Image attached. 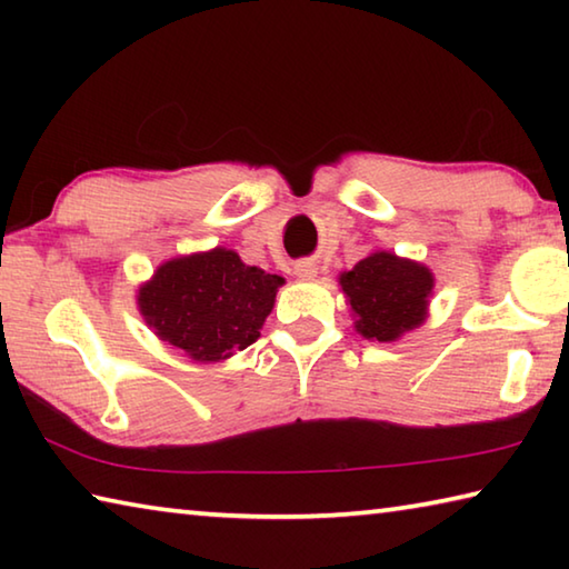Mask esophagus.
I'll list each match as a JSON object with an SVG mask.
<instances>
[{
    "label": "esophagus",
    "mask_w": 569,
    "mask_h": 569,
    "mask_svg": "<svg viewBox=\"0 0 569 569\" xmlns=\"http://www.w3.org/2000/svg\"><path fill=\"white\" fill-rule=\"evenodd\" d=\"M296 276L298 278H313L316 276V266L311 261H301L296 266Z\"/></svg>",
    "instance_id": "esophagus-1"
}]
</instances>
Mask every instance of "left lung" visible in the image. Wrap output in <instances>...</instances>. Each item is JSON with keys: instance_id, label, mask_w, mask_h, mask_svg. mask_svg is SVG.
Wrapping results in <instances>:
<instances>
[{"instance_id": "1", "label": "left lung", "mask_w": 569, "mask_h": 569, "mask_svg": "<svg viewBox=\"0 0 569 569\" xmlns=\"http://www.w3.org/2000/svg\"><path fill=\"white\" fill-rule=\"evenodd\" d=\"M341 291L363 339L397 341L427 319L435 276L427 266L377 250L339 276Z\"/></svg>"}]
</instances>
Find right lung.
Listing matches in <instances>:
<instances>
[{"label":"right lung","mask_w":569,"mask_h":569,"mask_svg":"<svg viewBox=\"0 0 569 569\" xmlns=\"http://www.w3.org/2000/svg\"><path fill=\"white\" fill-rule=\"evenodd\" d=\"M281 276L213 248L162 263L140 286L138 308L160 341L192 361H223L261 336Z\"/></svg>","instance_id":"right-lung-1"}]
</instances>
